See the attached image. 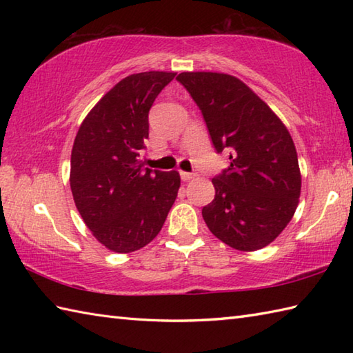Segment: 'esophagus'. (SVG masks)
<instances>
[{
  "instance_id": "34e87169",
  "label": "esophagus",
  "mask_w": 353,
  "mask_h": 353,
  "mask_svg": "<svg viewBox=\"0 0 353 353\" xmlns=\"http://www.w3.org/2000/svg\"><path fill=\"white\" fill-rule=\"evenodd\" d=\"M181 177H182V181H185V182H190V181H192L194 177H196V174H194V172H185V171H181Z\"/></svg>"
}]
</instances>
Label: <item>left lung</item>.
<instances>
[{
	"label": "left lung",
	"mask_w": 353,
	"mask_h": 353,
	"mask_svg": "<svg viewBox=\"0 0 353 353\" xmlns=\"http://www.w3.org/2000/svg\"><path fill=\"white\" fill-rule=\"evenodd\" d=\"M197 103L216 153L229 168L212 179L215 197L201 209L209 230L236 250L268 245L287 228L301 197L302 176L287 127L241 80L223 72L176 77Z\"/></svg>",
	"instance_id": "1"
}]
</instances>
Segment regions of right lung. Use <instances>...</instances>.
Masks as SVG:
<instances>
[{"instance_id":"1","label":"right lung","mask_w":353,"mask_h":353,"mask_svg":"<svg viewBox=\"0 0 353 353\" xmlns=\"http://www.w3.org/2000/svg\"><path fill=\"white\" fill-rule=\"evenodd\" d=\"M176 72L147 71L123 79L81 123L71 152L74 201L92 235L130 253L159 234L181 188L177 171L144 168L148 110Z\"/></svg>"}]
</instances>
